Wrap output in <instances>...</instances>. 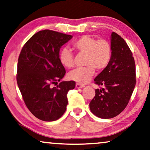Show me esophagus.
<instances>
[{"mask_svg":"<svg viewBox=\"0 0 150 150\" xmlns=\"http://www.w3.org/2000/svg\"><path fill=\"white\" fill-rule=\"evenodd\" d=\"M85 86L83 85H81V84H79V83H77L76 84V88L79 89V88H84Z\"/></svg>","mask_w":150,"mask_h":150,"instance_id":"1","label":"esophagus"}]
</instances>
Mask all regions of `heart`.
<instances>
[{
	"label": "heart",
	"instance_id": "heart-1",
	"mask_svg": "<svg viewBox=\"0 0 150 150\" xmlns=\"http://www.w3.org/2000/svg\"><path fill=\"white\" fill-rule=\"evenodd\" d=\"M73 47L79 54H83L86 67L74 69L69 73V79L79 84H86L95 73L104 70L110 63L112 47L108 40H97L89 35H83L73 42ZM59 61L62 66L70 69L74 66V56L70 49L63 48L59 54Z\"/></svg>",
	"mask_w": 150,
	"mask_h": 150
}]
</instances>
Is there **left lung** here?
Wrapping results in <instances>:
<instances>
[{"label": "left lung", "mask_w": 150, "mask_h": 150, "mask_svg": "<svg viewBox=\"0 0 150 150\" xmlns=\"http://www.w3.org/2000/svg\"><path fill=\"white\" fill-rule=\"evenodd\" d=\"M110 40V63L94 79L95 83L102 88L96 89L95 97L89 103L91 112L104 119L124 110L136 83L135 63L130 48L117 33H112Z\"/></svg>", "instance_id": "8db88e82"}]
</instances>
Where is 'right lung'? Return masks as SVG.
I'll list each match as a JSON object with an SVG mask.
<instances>
[{
	"mask_svg": "<svg viewBox=\"0 0 150 150\" xmlns=\"http://www.w3.org/2000/svg\"><path fill=\"white\" fill-rule=\"evenodd\" d=\"M72 38L52 30L40 31L28 40L19 54L18 87L29 110L44 121H54L62 117L68 104V91L75 87L74 81L51 86L65 75L59 61L60 48Z\"/></svg>",
	"mask_w": 150,
	"mask_h": 150,
	"instance_id": "add662e5",
	"label": "right lung"
}]
</instances>
